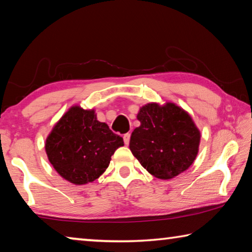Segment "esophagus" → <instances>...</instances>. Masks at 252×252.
Instances as JSON below:
<instances>
[{
    "label": "esophagus",
    "instance_id": "obj_1",
    "mask_svg": "<svg viewBox=\"0 0 252 252\" xmlns=\"http://www.w3.org/2000/svg\"><path fill=\"white\" fill-rule=\"evenodd\" d=\"M130 136H131L130 133H126L125 135H123V141H125L126 144L130 143Z\"/></svg>",
    "mask_w": 252,
    "mask_h": 252
}]
</instances>
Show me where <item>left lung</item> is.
<instances>
[{"mask_svg":"<svg viewBox=\"0 0 252 252\" xmlns=\"http://www.w3.org/2000/svg\"><path fill=\"white\" fill-rule=\"evenodd\" d=\"M141 123L131 134L130 150L144 169L159 179H171L193 163L200 132L186 111L173 103H149L138 113Z\"/></svg>","mask_w":252,"mask_h":252,"instance_id":"1","label":"left lung"}]
</instances>
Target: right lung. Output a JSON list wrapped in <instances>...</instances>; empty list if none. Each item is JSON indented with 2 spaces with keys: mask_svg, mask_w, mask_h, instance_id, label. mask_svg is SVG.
I'll return each instance as SVG.
<instances>
[{
  "mask_svg": "<svg viewBox=\"0 0 252 252\" xmlns=\"http://www.w3.org/2000/svg\"><path fill=\"white\" fill-rule=\"evenodd\" d=\"M123 139L96 120L93 110L73 106L61 118L45 142V151L57 172L74 185L99 178Z\"/></svg>",
  "mask_w": 252,
  "mask_h": 252,
  "instance_id": "right-lung-1",
  "label": "right lung"
}]
</instances>
